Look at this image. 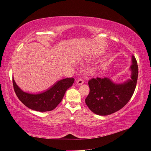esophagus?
<instances>
[{
    "label": "esophagus",
    "instance_id": "1",
    "mask_svg": "<svg viewBox=\"0 0 151 151\" xmlns=\"http://www.w3.org/2000/svg\"><path fill=\"white\" fill-rule=\"evenodd\" d=\"M76 83H77L78 85H82V84H83V83H84V81H83V80L82 79H79L78 80Z\"/></svg>",
    "mask_w": 151,
    "mask_h": 151
}]
</instances>
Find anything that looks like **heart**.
Returning a JSON list of instances; mask_svg holds the SVG:
<instances>
[{
  "mask_svg": "<svg viewBox=\"0 0 151 151\" xmlns=\"http://www.w3.org/2000/svg\"><path fill=\"white\" fill-rule=\"evenodd\" d=\"M94 71H95V69L94 68H90V70H89V73H92L94 72Z\"/></svg>",
  "mask_w": 151,
  "mask_h": 151,
  "instance_id": "b5f03b06",
  "label": "heart"
}]
</instances>
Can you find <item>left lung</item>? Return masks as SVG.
<instances>
[{"label":"left lung","mask_w":151,"mask_h":151,"mask_svg":"<svg viewBox=\"0 0 151 151\" xmlns=\"http://www.w3.org/2000/svg\"><path fill=\"white\" fill-rule=\"evenodd\" d=\"M130 79L123 83H115L109 78H93L88 81L90 92L86 104L94 114L106 116L122 109L134 94L138 79L136 59L132 56Z\"/></svg>","instance_id":"1"}]
</instances>
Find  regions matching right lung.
I'll return each instance as SVG.
<instances>
[{"label":"right lung","mask_w":151,"mask_h":151,"mask_svg":"<svg viewBox=\"0 0 151 151\" xmlns=\"http://www.w3.org/2000/svg\"><path fill=\"white\" fill-rule=\"evenodd\" d=\"M74 81L73 78L63 79L42 92L30 93L23 91L13 78L14 92L20 101L29 109L38 112H48L55 109L61 102L67 90L73 85Z\"/></svg>","instance_id":"right-lung-1"}]
</instances>
